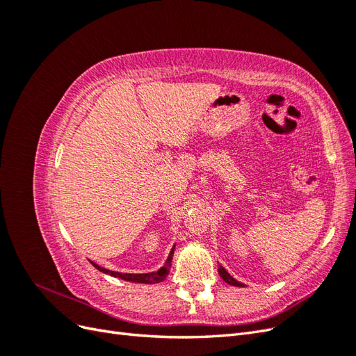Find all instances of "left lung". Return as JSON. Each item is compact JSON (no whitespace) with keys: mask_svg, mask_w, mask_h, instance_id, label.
Wrapping results in <instances>:
<instances>
[{"mask_svg":"<svg viewBox=\"0 0 356 356\" xmlns=\"http://www.w3.org/2000/svg\"><path fill=\"white\" fill-rule=\"evenodd\" d=\"M218 273H220V276L222 277V281L227 282L229 285H233V286H243V284L239 282V281H236L234 277H232V276L229 275V272L225 270V268H224L222 266H218Z\"/></svg>","mask_w":356,"mask_h":356,"instance_id":"1","label":"left lung"}]
</instances>
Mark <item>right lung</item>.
<instances>
[{
	"instance_id": "add662e5",
	"label": "right lung",
	"mask_w": 356,
	"mask_h": 356,
	"mask_svg": "<svg viewBox=\"0 0 356 356\" xmlns=\"http://www.w3.org/2000/svg\"><path fill=\"white\" fill-rule=\"evenodd\" d=\"M174 251H175V245L172 246V250L169 252V257H168L165 266L160 267L157 272H152V273H120V272L108 270V268H104V267L98 266V264L93 263V261H90V263L96 268H98L99 272L106 273V275H111L114 277H120V279H123V281H127V282H135V284H159L161 281H165L166 276L169 275V268H170V264H172V257H174Z\"/></svg>"
}]
</instances>
